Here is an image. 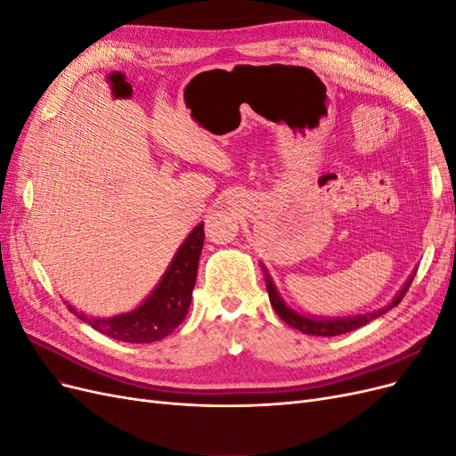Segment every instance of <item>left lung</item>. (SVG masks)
I'll list each match as a JSON object with an SVG mask.
<instances>
[{"instance_id": "left-lung-1", "label": "left lung", "mask_w": 456, "mask_h": 456, "mask_svg": "<svg viewBox=\"0 0 456 456\" xmlns=\"http://www.w3.org/2000/svg\"><path fill=\"white\" fill-rule=\"evenodd\" d=\"M265 275H266V289H268V297H270V302H272V308L275 310V314H278L281 320L291 325L293 329H298L300 333L305 335H315V337H337V335H344V333H350V330L354 329H360L362 325L377 320V317H380L384 312L392 310L394 306H397L399 302H402V298L405 297V293L409 291V285L412 283V278L415 275H411L409 281L403 285L402 291H399L395 295V298L390 302L388 306L382 308V310H375L370 314H365V315H354V317H342V320H320V317H306V315H300L298 312L289 308L285 302L281 300L278 289H275L272 278L268 275V272L265 270Z\"/></svg>"}]
</instances>
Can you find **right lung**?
Segmentation results:
<instances>
[{
    "label": "right lung",
    "instance_id": "obj_1",
    "mask_svg": "<svg viewBox=\"0 0 456 456\" xmlns=\"http://www.w3.org/2000/svg\"><path fill=\"white\" fill-rule=\"evenodd\" d=\"M203 240V224H198L173 256L158 287L136 310L114 317H89L79 314L74 306H68V310L77 315L81 322L116 340L141 344L165 338L183 323L188 314Z\"/></svg>",
    "mask_w": 456,
    "mask_h": 456
}]
</instances>
